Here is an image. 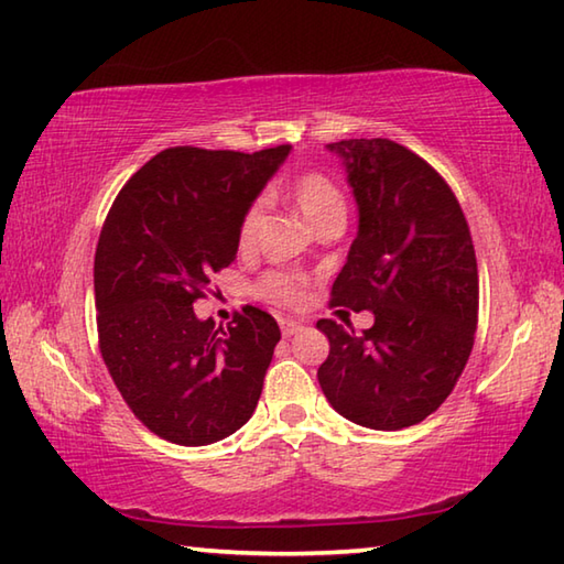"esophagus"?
Instances as JSON below:
<instances>
[{
    "label": "esophagus",
    "instance_id": "obj_1",
    "mask_svg": "<svg viewBox=\"0 0 564 564\" xmlns=\"http://www.w3.org/2000/svg\"><path fill=\"white\" fill-rule=\"evenodd\" d=\"M280 328H282V336L290 338V336H296L304 328L302 322H294V318H282L280 322Z\"/></svg>",
    "mask_w": 564,
    "mask_h": 564
}]
</instances>
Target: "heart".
Instances as JSON below:
<instances>
[{"instance_id": "b5f03b06", "label": "heart", "mask_w": 564, "mask_h": 564, "mask_svg": "<svg viewBox=\"0 0 564 564\" xmlns=\"http://www.w3.org/2000/svg\"><path fill=\"white\" fill-rule=\"evenodd\" d=\"M290 194L294 198L296 208H300V214L310 220L314 228L322 226V223L328 218L346 216V200L341 196V191H338V186L332 182V178L318 172L296 176L290 186ZM260 218H262V206L252 204L246 210V216H242L240 228H238L240 248L252 246L260 228ZM304 286H306L304 280L294 278V274H270V278L262 282L260 290L262 294H268L278 302L296 304L304 300Z\"/></svg>"}]
</instances>
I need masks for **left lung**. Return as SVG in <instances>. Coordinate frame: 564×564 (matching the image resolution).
I'll return each instance as SVG.
<instances>
[{"instance_id": "8db88e82", "label": "left lung", "mask_w": 564, "mask_h": 564, "mask_svg": "<svg viewBox=\"0 0 564 564\" xmlns=\"http://www.w3.org/2000/svg\"><path fill=\"white\" fill-rule=\"evenodd\" d=\"M358 206V232L332 304L373 312L364 334L322 318L318 368L332 408L368 430L422 422L449 398L471 356L479 270L469 226L447 182L390 140L326 144Z\"/></svg>"}]
</instances>
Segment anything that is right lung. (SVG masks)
<instances>
[{"instance_id": "1", "label": "right lung", "mask_w": 564, "mask_h": 564, "mask_svg": "<svg viewBox=\"0 0 564 564\" xmlns=\"http://www.w3.org/2000/svg\"><path fill=\"white\" fill-rule=\"evenodd\" d=\"M290 152L172 147L105 218L93 270L100 354L134 417L166 442H220L258 408L278 322L248 306L216 328L194 304L236 260L240 220Z\"/></svg>"}]
</instances>
